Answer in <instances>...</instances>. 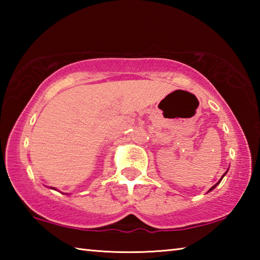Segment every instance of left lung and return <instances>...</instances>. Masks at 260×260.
Masks as SVG:
<instances>
[{
	"mask_svg": "<svg viewBox=\"0 0 260 260\" xmlns=\"http://www.w3.org/2000/svg\"><path fill=\"white\" fill-rule=\"evenodd\" d=\"M226 173H227V172H226ZM226 173H225V174H226ZM225 174H223V175H225ZM223 175H222V177H221V179H220V180H219V181H218L217 183H215V184H214V186H213L212 188H210V190H209V191H211V190H213V189H214L215 187H217V186H218V184L220 183V181H221V180H222V178H223Z\"/></svg>",
	"mask_w": 260,
	"mask_h": 260,
	"instance_id": "left-lung-1",
	"label": "left lung"
}]
</instances>
